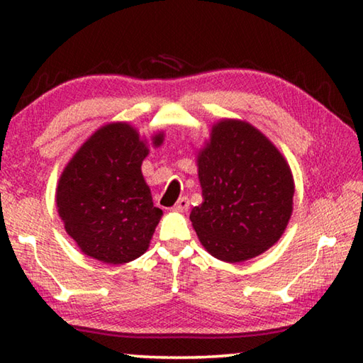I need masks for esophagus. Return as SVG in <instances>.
I'll return each instance as SVG.
<instances>
[{
	"instance_id": "1",
	"label": "esophagus",
	"mask_w": 363,
	"mask_h": 363,
	"mask_svg": "<svg viewBox=\"0 0 363 363\" xmlns=\"http://www.w3.org/2000/svg\"><path fill=\"white\" fill-rule=\"evenodd\" d=\"M189 205H190V201H189L187 196H181V199L176 201V205L173 206V210L177 211V213H184V211L189 210Z\"/></svg>"
}]
</instances>
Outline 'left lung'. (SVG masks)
Listing matches in <instances>:
<instances>
[{"instance_id":"8db88e82","label":"left lung","mask_w":363,"mask_h":363,"mask_svg":"<svg viewBox=\"0 0 363 363\" xmlns=\"http://www.w3.org/2000/svg\"><path fill=\"white\" fill-rule=\"evenodd\" d=\"M203 201L190 213L201 245L225 262H242L279 242L293 211L286 160L247 121L223 120L199 152Z\"/></svg>"}]
</instances>
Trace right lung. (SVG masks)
I'll use <instances>...</instances> for the list:
<instances>
[{"label":"right lung","instance_id":"add662e5","mask_svg":"<svg viewBox=\"0 0 363 363\" xmlns=\"http://www.w3.org/2000/svg\"><path fill=\"white\" fill-rule=\"evenodd\" d=\"M163 134L152 138L158 147ZM147 140L128 123L97 130L60 174L56 203L78 248L104 264H125L144 255L163 211L153 206L140 171Z\"/></svg>","mask_w":363,"mask_h":363}]
</instances>
